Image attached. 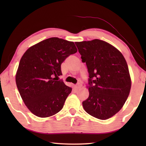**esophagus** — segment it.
I'll return each mask as SVG.
<instances>
[{"label":"esophagus","mask_w":146,"mask_h":146,"mask_svg":"<svg viewBox=\"0 0 146 146\" xmlns=\"http://www.w3.org/2000/svg\"><path fill=\"white\" fill-rule=\"evenodd\" d=\"M82 85L81 84V83H78V84H76V87L77 88H80L82 87Z\"/></svg>","instance_id":"1"}]
</instances>
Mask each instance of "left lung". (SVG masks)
<instances>
[{
  "label": "left lung",
  "instance_id": "1",
  "mask_svg": "<svg viewBox=\"0 0 146 146\" xmlns=\"http://www.w3.org/2000/svg\"><path fill=\"white\" fill-rule=\"evenodd\" d=\"M75 44L89 73V97L83 102V108L97 119L107 120L120 111L131 91L125 59L116 48L102 40Z\"/></svg>",
  "mask_w": 146,
  "mask_h": 146
}]
</instances>
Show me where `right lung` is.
Instances as JSON below:
<instances>
[{"mask_svg": "<svg viewBox=\"0 0 146 146\" xmlns=\"http://www.w3.org/2000/svg\"><path fill=\"white\" fill-rule=\"evenodd\" d=\"M76 52L73 42L51 38L32 46L22 56L15 82L24 104L36 116L48 117L63 108L72 88L58 80L61 64Z\"/></svg>", "mask_w": 146, "mask_h": 146, "instance_id": "right-lung-1", "label": "right lung"}]
</instances>
